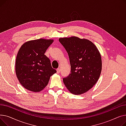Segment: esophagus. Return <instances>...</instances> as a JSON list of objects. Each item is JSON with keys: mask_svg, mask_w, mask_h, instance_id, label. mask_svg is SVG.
<instances>
[{"mask_svg": "<svg viewBox=\"0 0 126 126\" xmlns=\"http://www.w3.org/2000/svg\"><path fill=\"white\" fill-rule=\"evenodd\" d=\"M60 71H61V69L60 68H58L57 69V73L58 74L60 73Z\"/></svg>", "mask_w": 126, "mask_h": 126, "instance_id": "obj_1", "label": "esophagus"}]
</instances>
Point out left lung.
<instances>
[{
  "mask_svg": "<svg viewBox=\"0 0 126 126\" xmlns=\"http://www.w3.org/2000/svg\"><path fill=\"white\" fill-rule=\"evenodd\" d=\"M59 41L68 53L71 66V73L63 78V83L71 94H84L100 78L102 66L100 53L87 39L72 36L61 38Z\"/></svg>",
  "mask_w": 126,
  "mask_h": 126,
  "instance_id": "8db88e82",
  "label": "left lung"
}]
</instances>
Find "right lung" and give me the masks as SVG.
Returning a JSON list of instances; mask_svg holds the SVG:
<instances>
[{
  "label": "right lung",
  "mask_w": 126,
  "mask_h": 126,
  "mask_svg": "<svg viewBox=\"0 0 126 126\" xmlns=\"http://www.w3.org/2000/svg\"><path fill=\"white\" fill-rule=\"evenodd\" d=\"M53 39H39L25 42L16 57L15 71L22 86L32 92H40L47 85L50 77L57 72L44 54Z\"/></svg>",
  "instance_id": "obj_1"
}]
</instances>
